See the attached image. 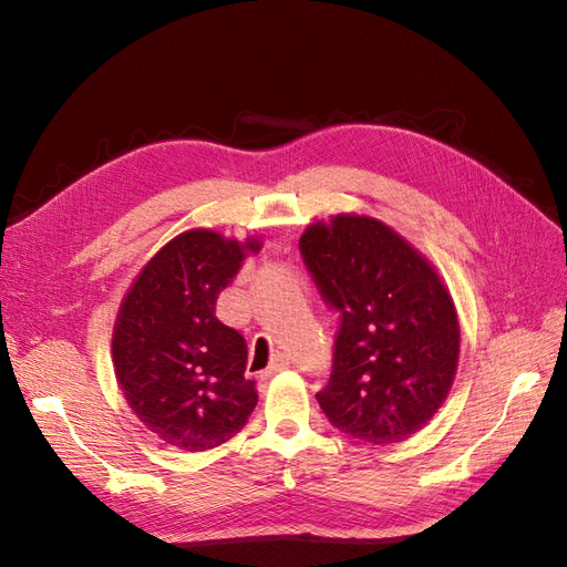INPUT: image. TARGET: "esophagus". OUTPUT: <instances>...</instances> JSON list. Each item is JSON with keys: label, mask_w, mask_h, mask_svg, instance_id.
Instances as JSON below:
<instances>
[{"label": "esophagus", "mask_w": 567, "mask_h": 567, "mask_svg": "<svg viewBox=\"0 0 567 567\" xmlns=\"http://www.w3.org/2000/svg\"><path fill=\"white\" fill-rule=\"evenodd\" d=\"M290 367V359H288V354H274V362H271V367L262 373L265 379H271L274 373H279V371H284V369H288Z\"/></svg>", "instance_id": "obj_1"}]
</instances>
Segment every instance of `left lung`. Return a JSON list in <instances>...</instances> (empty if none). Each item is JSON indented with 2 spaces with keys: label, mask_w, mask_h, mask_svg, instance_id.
<instances>
[{
  "label": "left lung",
  "mask_w": 567,
  "mask_h": 567,
  "mask_svg": "<svg viewBox=\"0 0 567 567\" xmlns=\"http://www.w3.org/2000/svg\"><path fill=\"white\" fill-rule=\"evenodd\" d=\"M300 252L340 312L331 379L317 392L326 419L371 444L419 433L458 367V317L437 269L385 221L354 213L307 227Z\"/></svg>",
  "instance_id": "left-lung-1"
}]
</instances>
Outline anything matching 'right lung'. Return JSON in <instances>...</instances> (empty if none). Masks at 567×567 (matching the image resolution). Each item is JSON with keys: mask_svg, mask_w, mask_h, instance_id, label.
<instances>
[{"mask_svg": "<svg viewBox=\"0 0 567 567\" xmlns=\"http://www.w3.org/2000/svg\"><path fill=\"white\" fill-rule=\"evenodd\" d=\"M260 246L188 229L151 257L120 302L115 379L136 419L167 447H219L252 414L246 340L215 317V305Z\"/></svg>", "mask_w": 567, "mask_h": 567, "instance_id": "right-lung-1", "label": "right lung"}]
</instances>
